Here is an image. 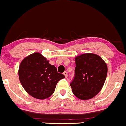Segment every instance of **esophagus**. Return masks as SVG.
Instances as JSON below:
<instances>
[{"mask_svg": "<svg viewBox=\"0 0 126 126\" xmlns=\"http://www.w3.org/2000/svg\"><path fill=\"white\" fill-rule=\"evenodd\" d=\"M63 74H64V76H65V77H66V78H67V72H64V73H63Z\"/></svg>", "mask_w": 126, "mask_h": 126, "instance_id": "34e87169", "label": "esophagus"}]
</instances>
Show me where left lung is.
Returning a JSON list of instances; mask_svg holds the SVG:
<instances>
[{
  "label": "left lung",
  "mask_w": 126,
  "mask_h": 126,
  "mask_svg": "<svg viewBox=\"0 0 126 126\" xmlns=\"http://www.w3.org/2000/svg\"><path fill=\"white\" fill-rule=\"evenodd\" d=\"M74 79L70 82L73 93L81 100L94 97L101 90L107 76L108 67L98 55L85 53L75 57Z\"/></svg>",
  "instance_id": "obj_1"
}]
</instances>
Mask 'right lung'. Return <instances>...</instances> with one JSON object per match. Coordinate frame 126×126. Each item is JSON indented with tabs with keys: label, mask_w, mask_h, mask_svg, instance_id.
<instances>
[{
	"label": "right lung",
	"mask_w": 126,
	"mask_h": 126,
	"mask_svg": "<svg viewBox=\"0 0 126 126\" xmlns=\"http://www.w3.org/2000/svg\"><path fill=\"white\" fill-rule=\"evenodd\" d=\"M18 75L25 90L30 96L41 100L51 96L57 82L65 78L39 52L32 54L22 60Z\"/></svg>",
	"instance_id": "obj_1"
}]
</instances>
